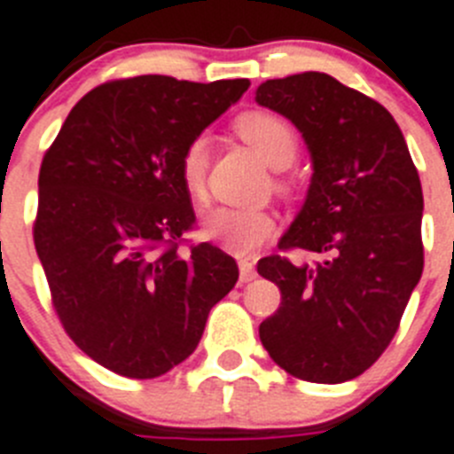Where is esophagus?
I'll use <instances>...</instances> for the list:
<instances>
[{
  "mask_svg": "<svg viewBox=\"0 0 454 454\" xmlns=\"http://www.w3.org/2000/svg\"><path fill=\"white\" fill-rule=\"evenodd\" d=\"M254 279H256V265L251 261H239V281L249 284Z\"/></svg>",
  "mask_w": 454,
  "mask_h": 454,
  "instance_id": "esophagus-1",
  "label": "esophagus"
}]
</instances>
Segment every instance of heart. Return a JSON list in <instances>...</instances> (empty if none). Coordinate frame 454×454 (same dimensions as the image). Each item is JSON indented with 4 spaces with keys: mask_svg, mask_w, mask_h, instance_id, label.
Returning <instances> with one entry per match:
<instances>
[{
    "mask_svg": "<svg viewBox=\"0 0 454 454\" xmlns=\"http://www.w3.org/2000/svg\"><path fill=\"white\" fill-rule=\"evenodd\" d=\"M235 129L272 168H288L298 156V136L293 127L272 113H245ZM209 166V138L205 133L186 145L180 159V177L196 203L205 200ZM274 221L268 212L251 207H216L203 221V238L235 256H249L272 235Z\"/></svg>",
    "mask_w": 454,
    "mask_h": 454,
    "instance_id": "b5f03b06",
    "label": "heart"
}]
</instances>
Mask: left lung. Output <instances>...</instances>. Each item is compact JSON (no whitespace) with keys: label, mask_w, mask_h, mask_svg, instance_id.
I'll list each match as a JSON object with an SVG mask.
<instances>
[{"label":"left lung","mask_w":454,"mask_h":454,"mask_svg":"<svg viewBox=\"0 0 454 454\" xmlns=\"http://www.w3.org/2000/svg\"><path fill=\"white\" fill-rule=\"evenodd\" d=\"M256 104L295 124L314 168L279 249L321 256L316 265L258 261L281 291L261 341L295 379L344 383L387 348L420 281V177L395 117L333 75L265 80Z\"/></svg>","instance_id":"obj_1"}]
</instances>
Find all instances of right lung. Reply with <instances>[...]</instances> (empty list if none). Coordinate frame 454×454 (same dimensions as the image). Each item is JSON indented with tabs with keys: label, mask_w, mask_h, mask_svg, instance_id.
Listing matches in <instances>:
<instances>
[{
	"label": "right lung",
	"mask_w": 454,
	"mask_h": 454,
	"mask_svg": "<svg viewBox=\"0 0 454 454\" xmlns=\"http://www.w3.org/2000/svg\"><path fill=\"white\" fill-rule=\"evenodd\" d=\"M249 80H113L80 98L45 152L34 245L52 304L82 353L129 379L192 356L209 309L239 277L193 226L182 152L249 90Z\"/></svg>",
	"instance_id": "obj_1"
}]
</instances>
